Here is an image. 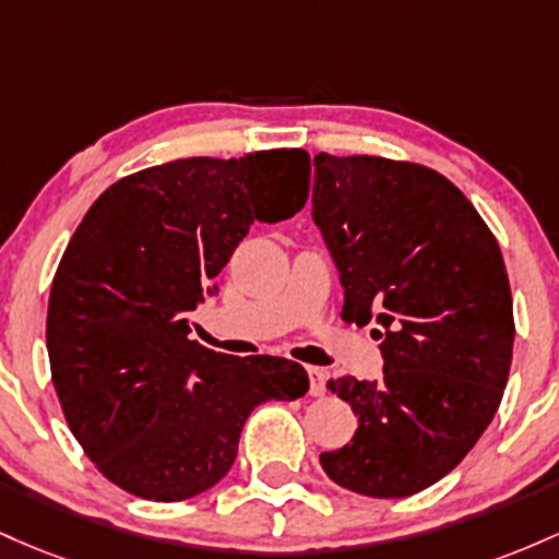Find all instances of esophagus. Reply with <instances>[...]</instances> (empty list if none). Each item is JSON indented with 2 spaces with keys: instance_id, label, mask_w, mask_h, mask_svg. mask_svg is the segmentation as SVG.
<instances>
[{
  "instance_id": "esophagus-1",
  "label": "esophagus",
  "mask_w": 559,
  "mask_h": 559,
  "mask_svg": "<svg viewBox=\"0 0 559 559\" xmlns=\"http://www.w3.org/2000/svg\"><path fill=\"white\" fill-rule=\"evenodd\" d=\"M309 380H311V388H309L311 396L319 399L328 393V372H324V369L309 367Z\"/></svg>"
}]
</instances>
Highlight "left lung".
<instances>
[{"mask_svg":"<svg viewBox=\"0 0 559 559\" xmlns=\"http://www.w3.org/2000/svg\"><path fill=\"white\" fill-rule=\"evenodd\" d=\"M313 222L346 290L343 322H374L382 380H330L359 417L319 456L337 486L401 499L451 473L497 415L515 343L497 237L447 177L409 160L319 153Z\"/></svg>","mask_w":559,"mask_h":559,"instance_id":"obj_1","label":"left lung"}]
</instances>
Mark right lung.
<instances>
[{"mask_svg": "<svg viewBox=\"0 0 559 559\" xmlns=\"http://www.w3.org/2000/svg\"><path fill=\"white\" fill-rule=\"evenodd\" d=\"M309 174L298 147L171 160L110 185L73 231L49 293V367L68 428L123 491H209L235 465L250 412L309 391L296 361L190 341V311L250 224L296 216Z\"/></svg>", "mask_w": 559, "mask_h": 559, "instance_id": "obj_1", "label": "right lung"}]
</instances>
